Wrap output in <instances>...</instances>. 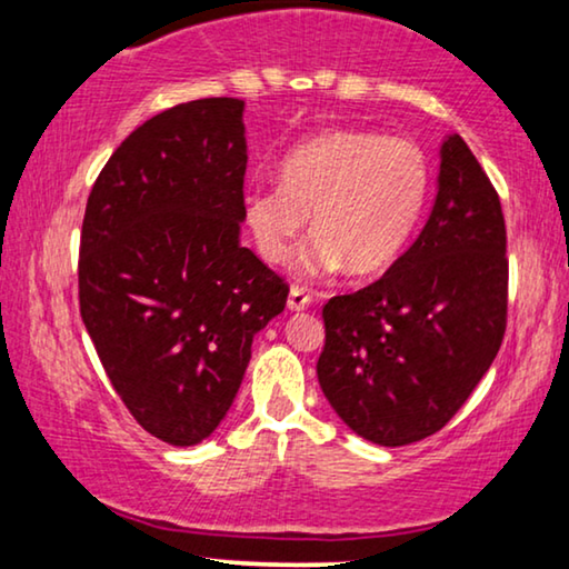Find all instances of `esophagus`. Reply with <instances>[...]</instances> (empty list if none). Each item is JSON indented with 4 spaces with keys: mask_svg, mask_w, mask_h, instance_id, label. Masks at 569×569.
Returning a JSON list of instances; mask_svg holds the SVG:
<instances>
[{
    "mask_svg": "<svg viewBox=\"0 0 569 569\" xmlns=\"http://www.w3.org/2000/svg\"><path fill=\"white\" fill-rule=\"evenodd\" d=\"M313 302V295L302 287H290V298H287V308L290 310H306Z\"/></svg>",
    "mask_w": 569,
    "mask_h": 569,
    "instance_id": "34e87169",
    "label": "esophagus"
}]
</instances>
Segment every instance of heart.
I'll return each instance as SVG.
<instances>
[{"label":"heart","mask_w":569,"mask_h":569,"mask_svg":"<svg viewBox=\"0 0 569 569\" xmlns=\"http://www.w3.org/2000/svg\"><path fill=\"white\" fill-rule=\"evenodd\" d=\"M430 191L427 154L407 137L365 129H329L287 152L279 183L253 186L243 222L256 251L290 261L313 212L318 236L306 251L313 274L347 267L376 274L399 259Z\"/></svg>","instance_id":"obj_1"}]
</instances>
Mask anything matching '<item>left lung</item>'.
<instances>
[{
    "label": "left lung",
    "instance_id": "obj_1",
    "mask_svg": "<svg viewBox=\"0 0 569 569\" xmlns=\"http://www.w3.org/2000/svg\"><path fill=\"white\" fill-rule=\"evenodd\" d=\"M505 217L458 134L440 144L422 232L378 282L323 306L318 383L349 430L386 448L442 430L500 352L508 318Z\"/></svg>",
    "mask_w": 569,
    "mask_h": 569
}]
</instances>
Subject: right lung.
<instances>
[{"mask_svg":"<svg viewBox=\"0 0 569 569\" xmlns=\"http://www.w3.org/2000/svg\"><path fill=\"white\" fill-rule=\"evenodd\" d=\"M246 103L168 108L123 139L92 186L80 313L116 393L147 432L197 446L222 422L253 337L287 292L240 246Z\"/></svg>","mask_w":569,"mask_h":569,"instance_id":"obj_1","label":"right lung"}]
</instances>
